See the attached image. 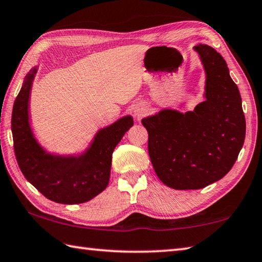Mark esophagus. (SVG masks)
<instances>
[{"instance_id":"obj_1","label":"esophagus","mask_w":262,"mask_h":262,"mask_svg":"<svg viewBox=\"0 0 262 262\" xmlns=\"http://www.w3.org/2000/svg\"><path fill=\"white\" fill-rule=\"evenodd\" d=\"M146 114H147V108L144 105H138L135 108V115L138 120H140V118L144 117Z\"/></svg>"}]
</instances>
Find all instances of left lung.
<instances>
[{"label": "left lung", "instance_id": "8db88e82", "mask_svg": "<svg viewBox=\"0 0 262 262\" xmlns=\"http://www.w3.org/2000/svg\"><path fill=\"white\" fill-rule=\"evenodd\" d=\"M195 50L205 67L206 100L185 114L165 110L141 121L157 177L181 190L204 188L224 178L245 139L242 98L225 59L206 44Z\"/></svg>", "mask_w": 262, "mask_h": 262}]
</instances>
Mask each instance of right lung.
Listing matches in <instances>:
<instances>
[{
    "label": "right lung",
    "instance_id": "1",
    "mask_svg": "<svg viewBox=\"0 0 262 262\" xmlns=\"http://www.w3.org/2000/svg\"><path fill=\"white\" fill-rule=\"evenodd\" d=\"M36 68L25 78L13 103L11 129L14 155L25 178L47 199L60 204L92 200L110 181L112 155L124 133L133 125L131 116L100 130L84 155L59 157L46 154L34 139L28 123V99Z\"/></svg>",
    "mask_w": 262,
    "mask_h": 262
}]
</instances>
